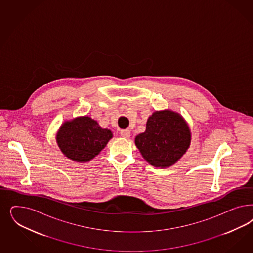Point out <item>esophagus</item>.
Here are the masks:
<instances>
[{
	"instance_id": "esophagus-1",
	"label": "esophagus",
	"mask_w": 253,
	"mask_h": 253,
	"mask_svg": "<svg viewBox=\"0 0 253 253\" xmlns=\"http://www.w3.org/2000/svg\"><path fill=\"white\" fill-rule=\"evenodd\" d=\"M120 135L125 139H129L130 138V130L129 129H122L120 131Z\"/></svg>"
}]
</instances>
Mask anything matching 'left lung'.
I'll return each mask as SVG.
<instances>
[{
    "mask_svg": "<svg viewBox=\"0 0 253 253\" xmlns=\"http://www.w3.org/2000/svg\"><path fill=\"white\" fill-rule=\"evenodd\" d=\"M191 133L186 123L171 111L155 112L149 117L146 130L135 139L143 158L155 167L176 163L187 151Z\"/></svg>",
    "mask_w": 253,
    "mask_h": 253,
    "instance_id": "1",
    "label": "left lung"
}]
</instances>
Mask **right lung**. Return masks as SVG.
<instances>
[{
	"label": "right lung",
	"mask_w": 253,
	"mask_h": 253,
	"mask_svg": "<svg viewBox=\"0 0 253 253\" xmlns=\"http://www.w3.org/2000/svg\"><path fill=\"white\" fill-rule=\"evenodd\" d=\"M112 137L111 130L101 128L88 116H83L64 123L57 133V141L68 158L87 162L100 153Z\"/></svg>",
	"instance_id": "right-lung-1"
}]
</instances>
